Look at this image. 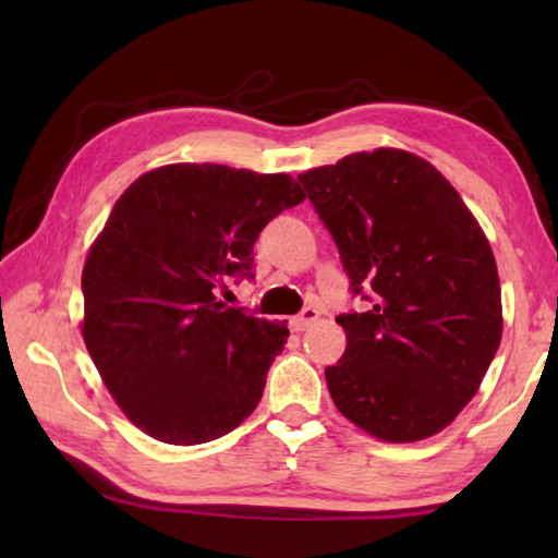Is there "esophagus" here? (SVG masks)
I'll list each match as a JSON object with an SVG mask.
<instances>
[{"instance_id":"34e87169","label":"esophagus","mask_w":558,"mask_h":558,"mask_svg":"<svg viewBox=\"0 0 558 558\" xmlns=\"http://www.w3.org/2000/svg\"><path fill=\"white\" fill-rule=\"evenodd\" d=\"M317 317H319V313H317L315 307H305L300 315H295V317L290 319L292 332H305V329H307L310 325L317 323Z\"/></svg>"}]
</instances>
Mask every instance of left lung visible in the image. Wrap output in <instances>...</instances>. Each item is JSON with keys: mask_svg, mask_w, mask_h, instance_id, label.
Masks as SVG:
<instances>
[{"mask_svg": "<svg viewBox=\"0 0 558 558\" xmlns=\"http://www.w3.org/2000/svg\"><path fill=\"white\" fill-rule=\"evenodd\" d=\"M349 290L372 302L337 323L327 366L342 415L389 442L436 436L475 396L502 339L493 248L436 167L403 149L356 153L300 174Z\"/></svg>", "mask_w": 558, "mask_h": 558, "instance_id": "8db88e82", "label": "left lung"}]
</instances>
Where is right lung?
Wrapping results in <instances>:
<instances>
[{
  "label": "right lung",
  "instance_id": "right-lung-1",
  "mask_svg": "<svg viewBox=\"0 0 558 558\" xmlns=\"http://www.w3.org/2000/svg\"><path fill=\"white\" fill-rule=\"evenodd\" d=\"M300 202L290 174L167 165L112 206L83 268V339L147 436L199 446L258 405L288 327L223 305L216 288L253 280L260 231Z\"/></svg>",
  "mask_w": 558,
  "mask_h": 558
}]
</instances>
